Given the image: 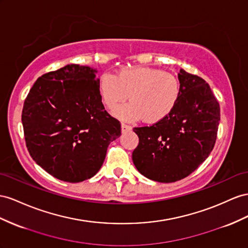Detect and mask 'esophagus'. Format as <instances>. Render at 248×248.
Listing matches in <instances>:
<instances>
[{
  "instance_id": "1",
  "label": "esophagus",
  "mask_w": 248,
  "mask_h": 248,
  "mask_svg": "<svg viewBox=\"0 0 248 248\" xmlns=\"http://www.w3.org/2000/svg\"><path fill=\"white\" fill-rule=\"evenodd\" d=\"M130 130H131V126L126 125L124 123L121 124V131H122V133H126L127 131H130Z\"/></svg>"
}]
</instances>
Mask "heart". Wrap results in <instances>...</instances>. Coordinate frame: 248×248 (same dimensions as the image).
Listing matches in <instances>:
<instances>
[{
  "mask_svg": "<svg viewBox=\"0 0 248 248\" xmlns=\"http://www.w3.org/2000/svg\"><path fill=\"white\" fill-rule=\"evenodd\" d=\"M100 97L106 108H112L128 98L131 102L118 106L113 116L127 122L143 119L155 124L168 118L179 101V80L170 73L150 66L123 69L118 75L103 73L99 78Z\"/></svg>",
  "mask_w": 248,
  "mask_h": 248,
  "instance_id": "obj_1",
  "label": "heart"
}]
</instances>
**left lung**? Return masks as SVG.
Listing matches in <instances>:
<instances>
[{
    "label": "left lung",
    "instance_id": "left-lung-1",
    "mask_svg": "<svg viewBox=\"0 0 248 248\" xmlns=\"http://www.w3.org/2000/svg\"><path fill=\"white\" fill-rule=\"evenodd\" d=\"M179 101L171 115L152 126L135 127L139 145L132 162L145 177L174 183L195 171L210 155L220 122L219 103L202 78L180 69Z\"/></svg>",
    "mask_w": 248,
    "mask_h": 248
}]
</instances>
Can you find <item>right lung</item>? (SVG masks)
<instances>
[{
    "label": "right lung",
    "instance_id": "right-lung-1",
    "mask_svg": "<svg viewBox=\"0 0 248 248\" xmlns=\"http://www.w3.org/2000/svg\"><path fill=\"white\" fill-rule=\"evenodd\" d=\"M97 70L66 64L39 77L23 112L26 145L31 157L60 180L80 183L96 175L108 145L121 136L100 97Z\"/></svg>",
    "mask_w": 248,
    "mask_h": 248
}]
</instances>
